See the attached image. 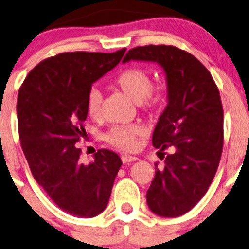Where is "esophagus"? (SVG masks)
<instances>
[{
  "mask_svg": "<svg viewBox=\"0 0 249 249\" xmlns=\"http://www.w3.org/2000/svg\"><path fill=\"white\" fill-rule=\"evenodd\" d=\"M137 158L136 157H132V155H127V154H123L122 155V161L124 164H129V162L132 161H136Z\"/></svg>",
  "mask_w": 249,
  "mask_h": 249,
  "instance_id": "esophagus-1",
  "label": "esophagus"
}]
</instances>
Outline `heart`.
<instances>
[{"mask_svg": "<svg viewBox=\"0 0 249 249\" xmlns=\"http://www.w3.org/2000/svg\"><path fill=\"white\" fill-rule=\"evenodd\" d=\"M115 87L119 88L125 95L139 102L140 106L147 110H155L166 101L164 92L153 94L152 78L145 71L136 67H130L120 72L114 78ZM104 96L97 88L89 90L87 97L88 114L96 119L101 115ZM143 134V127L139 124L114 125L105 135V140L109 144L123 150H134L137 145V140Z\"/></svg>", "mask_w": 249, "mask_h": 249, "instance_id": "heart-1", "label": "heart"}]
</instances>
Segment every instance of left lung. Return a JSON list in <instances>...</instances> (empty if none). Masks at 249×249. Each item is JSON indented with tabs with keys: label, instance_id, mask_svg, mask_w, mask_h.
Segmentation results:
<instances>
[{
	"label": "left lung",
	"instance_id": "8db88e82",
	"mask_svg": "<svg viewBox=\"0 0 249 249\" xmlns=\"http://www.w3.org/2000/svg\"><path fill=\"white\" fill-rule=\"evenodd\" d=\"M157 62L166 74L167 106L153 132V145L165 167H155L147 203L160 217L189 212L207 192L223 150V107L208 70L172 46L132 48L123 62ZM171 147L173 153L164 150ZM167 157H164V154Z\"/></svg>",
	"mask_w": 249,
	"mask_h": 249
}]
</instances>
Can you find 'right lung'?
<instances>
[{
    "mask_svg": "<svg viewBox=\"0 0 249 249\" xmlns=\"http://www.w3.org/2000/svg\"><path fill=\"white\" fill-rule=\"evenodd\" d=\"M125 50L55 55L30 71L18 94L19 137L30 170L55 205L74 217L92 218L107 207L122 166L108 149L83 164L76 143L85 134L92 83L114 69Z\"/></svg>",
    "mask_w": 249,
    "mask_h": 249,
    "instance_id": "obj_1",
    "label": "right lung"
}]
</instances>
